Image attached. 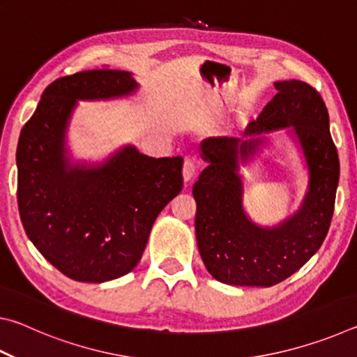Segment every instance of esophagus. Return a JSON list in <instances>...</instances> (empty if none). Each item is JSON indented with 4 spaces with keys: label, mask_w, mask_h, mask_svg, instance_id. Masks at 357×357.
Wrapping results in <instances>:
<instances>
[{
    "label": "esophagus",
    "mask_w": 357,
    "mask_h": 357,
    "mask_svg": "<svg viewBox=\"0 0 357 357\" xmlns=\"http://www.w3.org/2000/svg\"><path fill=\"white\" fill-rule=\"evenodd\" d=\"M195 170H197L195 159H192V157H187V159L184 160V167H183L184 183H189V181H192V178L195 176Z\"/></svg>",
    "instance_id": "obj_1"
}]
</instances>
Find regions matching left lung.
Returning <instances> with one entry per match:
<instances>
[{
  "instance_id": "obj_1",
  "label": "left lung",
  "mask_w": 357,
  "mask_h": 357,
  "mask_svg": "<svg viewBox=\"0 0 357 357\" xmlns=\"http://www.w3.org/2000/svg\"><path fill=\"white\" fill-rule=\"evenodd\" d=\"M277 94L244 138H208L202 157L208 167L193 184L195 234L208 273L236 287H273L315 255L328 234L338 185V155L321 96L301 80L275 82ZM285 128L305 155L310 185L300 209L274 227L253 222L243 208L246 165L267 142L263 133Z\"/></svg>"
}]
</instances>
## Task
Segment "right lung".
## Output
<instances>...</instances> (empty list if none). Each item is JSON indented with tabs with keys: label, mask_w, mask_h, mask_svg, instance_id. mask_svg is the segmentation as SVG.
<instances>
[{
	"label": "right lung",
	"mask_w": 357,
	"mask_h": 357,
	"mask_svg": "<svg viewBox=\"0 0 357 357\" xmlns=\"http://www.w3.org/2000/svg\"><path fill=\"white\" fill-rule=\"evenodd\" d=\"M126 70L94 69L48 84L17 146V200L26 236L77 282L102 283L135 268L157 215L183 189V157L126 144L98 164L72 162L66 137L78 100L137 93Z\"/></svg>",
	"instance_id": "obj_1"
}]
</instances>
